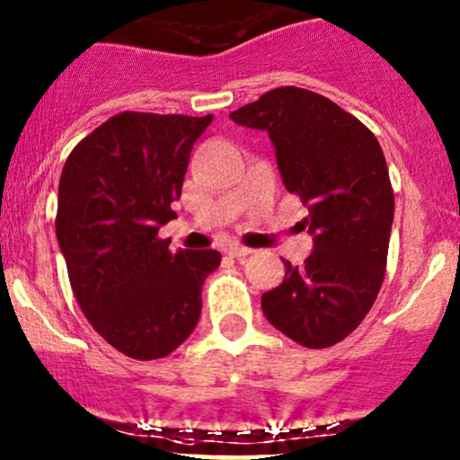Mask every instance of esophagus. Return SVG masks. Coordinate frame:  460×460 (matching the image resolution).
Listing matches in <instances>:
<instances>
[{"mask_svg":"<svg viewBox=\"0 0 460 460\" xmlns=\"http://www.w3.org/2000/svg\"><path fill=\"white\" fill-rule=\"evenodd\" d=\"M253 251L251 249H244V246H229L226 249V255L234 257V260H244V257H249Z\"/></svg>","mask_w":460,"mask_h":460,"instance_id":"obj_1","label":"esophagus"}]
</instances>
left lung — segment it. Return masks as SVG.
I'll return each mask as SVG.
<instances>
[{
    "instance_id": "8db88e82",
    "label": "left lung",
    "mask_w": 460,
    "mask_h": 460,
    "mask_svg": "<svg viewBox=\"0 0 460 460\" xmlns=\"http://www.w3.org/2000/svg\"><path fill=\"white\" fill-rule=\"evenodd\" d=\"M229 118L269 133L281 183L307 209L312 253L304 266L284 261V281L261 295L264 316L310 349L336 345L385 281L395 214L385 153L360 119L307 89H272Z\"/></svg>"
}]
</instances>
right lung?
I'll use <instances>...</instances> for the list:
<instances>
[{
	"label": "right lung",
	"instance_id": "right-lung-1",
	"mask_svg": "<svg viewBox=\"0 0 460 460\" xmlns=\"http://www.w3.org/2000/svg\"><path fill=\"white\" fill-rule=\"evenodd\" d=\"M214 115L119 113L65 161L57 238L80 310L109 345L135 360L172 353L200 319L214 249L168 251L190 153Z\"/></svg>",
	"mask_w": 460,
	"mask_h": 460
}]
</instances>
